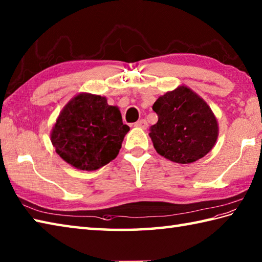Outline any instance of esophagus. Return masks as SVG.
I'll return each instance as SVG.
<instances>
[{
  "label": "esophagus",
  "instance_id": "obj_1",
  "mask_svg": "<svg viewBox=\"0 0 262 262\" xmlns=\"http://www.w3.org/2000/svg\"><path fill=\"white\" fill-rule=\"evenodd\" d=\"M135 126H137V127H141V129H147L148 123H147V121H146L145 119H143V120H140V121L136 122V123H135Z\"/></svg>",
  "mask_w": 262,
  "mask_h": 262
}]
</instances>
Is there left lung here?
<instances>
[{
	"mask_svg": "<svg viewBox=\"0 0 262 262\" xmlns=\"http://www.w3.org/2000/svg\"><path fill=\"white\" fill-rule=\"evenodd\" d=\"M158 122L150 126L156 151L169 161L190 164L209 152L218 137L215 115L204 99L181 86L152 105Z\"/></svg>",
	"mask_w": 262,
	"mask_h": 262,
	"instance_id": "8db88e82",
	"label": "left lung"
}]
</instances>
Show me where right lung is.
Segmentation results:
<instances>
[{"label": "right lung", "mask_w": 262, "mask_h": 262, "mask_svg": "<svg viewBox=\"0 0 262 262\" xmlns=\"http://www.w3.org/2000/svg\"><path fill=\"white\" fill-rule=\"evenodd\" d=\"M130 127L105 97L80 94L61 112L51 140L56 152L73 167L95 170L119 155Z\"/></svg>", "instance_id": "right-lung-1"}]
</instances>
